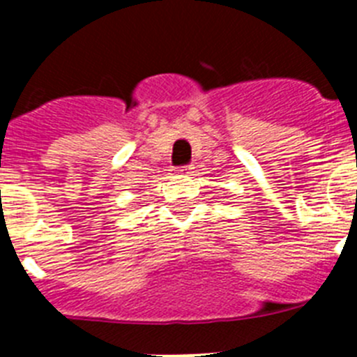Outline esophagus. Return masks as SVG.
I'll list each match as a JSON object with an SVG mask.
<instances>
[{"label": "esophagus", "mask_w": 357, "mask_h": 357, "mask_svg": "<svg viewBox=\"0 0 357 357\" xmlns=\"http://www.w3.org/2000/svg\"><path fill=\"white\" fill-rule=\"evenodd\" d=\"M189 166H181V169H178V172H182V173H189Z\"/></svg>", "instance_id": "obj_1"}]
</instances>
